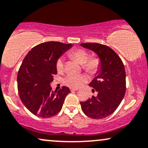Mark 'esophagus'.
Returning a JSON list of instances; mask_svg holds the SVG:
<instances>
[{
	"mask_svg": "<svg viewBox=\"0 0 148 148\" xmlns=\"http://www.w3.org/2000/svg\"><path fill=\"white\" fill-rule=\"evenodd\" d=\"M78 88H70L71 91H75V90H77Z\"/></svg>",
	"mask_w": 148,
	"mask_h": 148,
	"instance_id": "1",
	"label": "esophagus"
}]
</instances>
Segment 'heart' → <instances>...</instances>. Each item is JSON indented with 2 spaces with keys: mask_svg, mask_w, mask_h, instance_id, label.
I'll list each match as a JSON object with an SVG mask.
<instances>
[{
  "mask_svg": "<svg viewBox=\"0 0 148 148\" xmlns=\"http://www.w3.org/2000/svg\"><path fill=\"white\" fill-rule=\"evenodd\" d=\"M69 56L75 60L80 64H82L83 68L89 72H95L98 69L100 62L98 58H90L89 54L86 50L83 49H77L71 50L69 53ZM64 59L60 58L56 63V69L58 72H62L64 70ZM88 78L84 74H69L64 79V83L66 86L77 88L82 86L87 82Z\"/></svg>",
  "mask_w": 148,
  "mask_h": 148,
  "instance_id": "b5f03b06",
  "label": "heart"
}]
</instances>
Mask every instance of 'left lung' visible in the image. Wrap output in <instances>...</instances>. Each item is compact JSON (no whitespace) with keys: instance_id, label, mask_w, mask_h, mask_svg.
I'll return each mask as SVG.
<instances>
[{"instance_id":"8db88e82","label":"left lung","mask_w":148,"mask_h":148,"mask_svg":"<svg viewBox=\"0 0 148 148\" xmlns=\"http://www.w3.org/2000/svg\"><path fill=\"white\" fill-rule=\"evenodd\" d=\"M98 57L100 64L89 86L98 92L85 102H80L82 111L94 119H104L112 114L121 103L126 92V72L124 64L114 50L96 43H81Z\"/></svg>"}]
</instances>
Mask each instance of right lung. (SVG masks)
I'll return each mask as SVG.
<instances>
[{"instance_id": "obj_1", "label": "right lung", "mask_w": 148, "mask_h": 148, "mask_svg": "<svg viewBox=\"0 0 148 148\" xmlns=\"http://www.w3.org/2000/svg\"><path fill=\"white\" fill-rule=\"evenodd\" d=\"M72 46L71 43L45 42L34 47L24 58L17 74V88L22 102L36 116L52 117L62 108L70 90L62 86L53 92L50 83L58 73L57 61Z\"/></svg>"}]
</instances>
